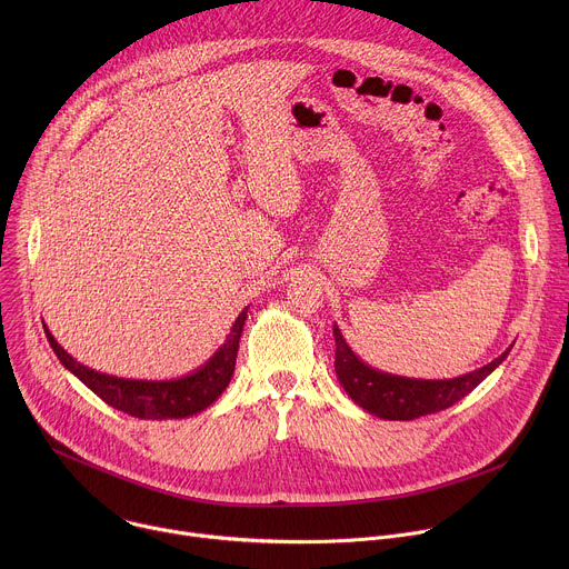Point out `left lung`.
Segmentation results:
<instances>
[{
	"instance_id": "obj_1",
	"label": "left lung",
	"mask_w": 569,
	"mask_h": 569,
	"mask_svg": "<svg viewBox=\"0 0 569 569\" xmlns=\"http://www.w3.org/2000/svg\"><path fill=\"white\" fill-rule=\"evenodd\" d=\"M336 336V373L345 391L360 405L362 410L387 421H412L426 415L441 412L466 393H470L486 376H489L509 356L507 349L493 362L483 365L470 373L450 380H417L378 371L365 365L342 338L338 323Z\"/></svg>"
}]
</instances>
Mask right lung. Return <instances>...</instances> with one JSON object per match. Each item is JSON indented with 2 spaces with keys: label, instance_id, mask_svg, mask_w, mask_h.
I'll return each mask as SVG.
<instances>
[{
  "label": "right lung",
  "instance_id": "add662e5",
  "mask_svg": "<svg viewBox=\"0 0 569 569\" xmlns=\"http://www.w3.org/2000/svg\"><path fill=\"white\" fill-rule=\"evenodd\" d=\"M248 319V308L238 315L224 345L193 373L178 380H130L117 378L101 371H94L86 365L76 362L47 331V340L58 356V360L80 380L88 385L110 408L130 415L134 419L167 421V419H187L202 410L227 389L238 353V340L242 333V323Z\"/></svg>",
  "mask_w": 569,
  "mask_h": 569
}]
</instances>
